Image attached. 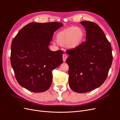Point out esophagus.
I'll use <instances>...</instances> for the list:
<instances>
[{
  "mask_svg": "<svg viewBox=\"0 0 120 120\" xmlns=\"http://www.w3.org/2000/svg\"><path fill=\"white\" fill-rule=\"evenodd\" d=\"M67 57H68V56H67V54H63V59L64 62H65V61H66V60H67Z\"/></svg>",
  "mask_w": 120,
  "mask_h": 120,
  "instance_id": "obj_1",
  "label": "esophagus"
}]
</instances>
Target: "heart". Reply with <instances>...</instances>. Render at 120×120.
Wrapping results in <instances>:
<instances>
[{"instance_id": "b5f03b06", "label": "heart", "mask_w": 120, "mask_h": 120, "mask_svg": "<svg viewBox=\"0 0 120 120\" xmlns=\"http://www.w3.org/2000/svg\"><path fill=\"white\" fill-rule=\"evenodd\" d=\"M85 30L81 27L70 26L57 32L56 41L58 45L70 49H77L85 41Z\"/></svg>"}]
</instances>
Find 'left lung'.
I'll list each match as a JSON object with an SVG mask.
<instances>
[{
    "mask_svg": "<svg viewBox=\"0 0 120 120\" xmlns=\"http://www.w3.org/2000/svg\"><path fill=\"white\" fill-rule=\"evenodd\" d=\"M86 28V41L79 48L68 50L66 63L69 66L68 83L79 93L91 91L106 80L111 67V45L104 31L96 23L80 22Z\"/></svg>",
    "mask_w": 120,
    "mask_h": 120,
    "instance_id": "left-lung-1",
    "label": "left lung"
}]
</instances>
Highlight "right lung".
<instances>
[{
  "mask_svg": "<svg viewBox=\"0 0 120 120\" xmlns=\"http://www.w3.org/2000/svg\"><path fill=\"white\" fill-rule=\"evenodd\" d=\"M63 24L31 22L18 32L11 45L10 61L18 83L34 93L46 91L52 83V71L63 63L62 50L49 46L53 33Z\"/></svg>",
  "mask_w": 120,
  "mask_h": 120,
  "instance_id": "1",
  "label": "right lung"
}]
</instances>
